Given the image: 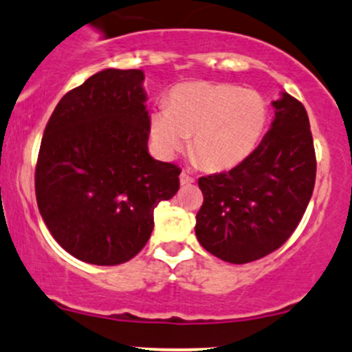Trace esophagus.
I'll use <instances>...</instances> for the list:
<instances>
[{
	"label": "esophagus",
	"instance_id": "1",
	"mask_svg": "<svg viewBox=\"0 0 352 352\" xmlns=\"http://www.w3.org/2000/svg\"><path fill=\"white\" fill-rule=\"evenodd\" d=\"M179 181H181V184H183V186H188V184L195 183V177L189 176L186 171H183V173H181V176H179Z\"/></svg>",
	"mask_w": 352,
	"mask_h": 352
}]
</instances>
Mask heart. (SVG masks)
Returning <instances> with one entry per match:
<instances>
[{"mask_svg": "<svg viewBox=\"0 0 352 352\" xmlns=\"http://www.w3.org/2000/svg\"><path fill=\"white\" fill-rule=\"evenodd\" d=\"M166 108L151 120L157 151L175 156L191 136V155L209 169L232 168L250 156L267 121V102L261 94L221 82L176 85Z\"/></svg>", "mask_w": 352, "mask_h": 352, "instance_id": "heart-1", "label": "heart"}]
</instances>
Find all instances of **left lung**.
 Returning a JSON list of instances; mask_svg holds the SVG:
<instances>
[{
    "label": "left lung",
    "mask_w": 352,
    "mask_h": 352,
    "mask_svg": "<svg viewBox=\"0 0 352 352\" xmlns=\"http://www.w3.org/2000/svg\"><path fill=\"white\" fill-rule=\"evenodd\" d=\"M261 143L229 171L199 177L201 246L232 264L261 259L298 228L316 183V153L302 102L283 93Z\"/></svg>",
    "instance_id": "8db88e82"
}]
</instances>
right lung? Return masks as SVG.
I'll return each mask as SVG.
<instances>
[{
  "label": "right lung",
  "mask_w": 352,
  "mask_h": 352,
  "mask_svg": "<svg viewBox=\"0 0 352 352\" xmlns=\"http://www.w3.org/2000/svg\"><path fill=\"white\" fill-rule=\"evenodd\" d=\"M141 69H102L68 91L51 114L34 171L39 212L59 246L98 266L133 259L181 169L148 153Z\"/></svg>",
  "instance_id": "right-lung-1"
}]
</instances>
